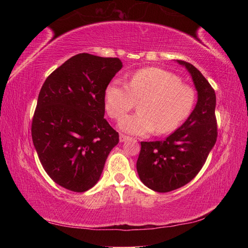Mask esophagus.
<instances>
[{
	"label": "esophagus",
	"mask_w": 248,
	"mask_h": 248,
	"mask_svg": "<svg viewBox=\"0 0 248 248\" xmlns=\"http://www.w3.org/2000/svg\"><path fill=\"white\" fill-rule=\"evenodd\" d=\"M129 138H130V137L125 136V134H120V137H119V140H120V142H124L125 140H129Z\"/></svg>",
	"instance_id": "esophagus-1"
}]
</instances>
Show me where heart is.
<instances>
[{
	"mask_svg": "<svg viewBox=\"0 0 248 248\" xmlns=\"http://www.w3.org/2000/svg\"><path fill=\"white\" fill-rule=\"evenodd\" d=\"M139 102V111L124 117L119 128L132 134L173 132L190 115L196 91L177 75L159 68L137 70L128 84L111 82L105 90V109L118 120Z\"/></svg>",
	"mask_w": 248,
	"mask_h": 248,
	"instance_id": "1",
	"label": "heart"
}]
</instances>
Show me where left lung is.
<instances>
[{
	"mask_svg": "<svg viewBox=\"0 0 248 248\" xmlns=\"http://www.w3.org/2000/svg\"><path fill=\"white\" fill-rule=\"evenodd\" d=\"M190 73L198 92L196 107L188 119L164 141L141 142L137 170L150 189L169 192L191 182L216 144V92L200 71L177 60Z\"/></svg>",
	"mask_w": 248,
	"mask_h": 248,
	"instance_id": "obj_1",
	"label": "left lung"
}]
</instances>
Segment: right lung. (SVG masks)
<instances>
[{
    "label": "right lung",
    "instance_id": "add662e5",
    "mask_svg": "<svg viewBox=\"0 0 248 248\" xmlns=\"http://www.w3.org/2000/svg\"><path fill=\"white\" fill-rule=\"evenodd\" d=\"M123 68L118 58L78 53L46 78L31 137L41 165L54 183L83 192L98 182L119 134L105 115V90Z\"/></svg>",
    "mask_w": 248,
    "mask_h": 248
}]
</instances>
